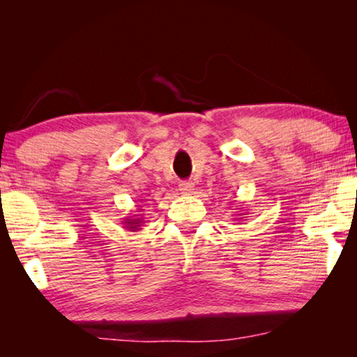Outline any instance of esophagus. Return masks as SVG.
Here are the masks:
<instances>
[{"instance_id": "1", "label": "esophagus", "mask_w": 357, "mask_h": 357, "mask_svg": "<svg viewBox=\"0 0 357 357\" xmlns=\"http://www.w3.org/2000/svg\"><path fill=\"white\" fill-rule=\"evenodd\" d=\"M193 187H195V184H193L192 181H183V183L179 184V190L181 193H184V195H192Z\"/></svg>"}]
</instances>
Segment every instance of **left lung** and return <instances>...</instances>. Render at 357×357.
<instances>
[{
  "label": "left lung",
  "mask_w": 357,
  "mask_h": 357,
  "mask_svg": "<svg viewBox=\"0 0 357 357\" xmlns=\"http://www.w3.org/2000/svg\"><path fill=\"white\" fill-rule=\"evenodd\" d=\"M243 215H245V214H243Z\"/></svg>",
  "instance_id": "1"
}]
</instances>
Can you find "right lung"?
Returning <instances> with one entry per match:
<instances>
[{
    "instance_id": "obj_1",
    "label": "right lung",
    "mask_w": 357,
    "mask_h": 357,
    "mask_svg": "<svg viewBox=\"0 0 357 357\" xmlns=\"http://www.w3.org/2000/svg\"><path fill=\"white\" fill-rule=\"evenodd\" d=\"M142 223L143 219H140L138 215H130V217H126L123 225L124 228H128V231H138V229H142Z\"/></svg>"
}]
</instances>
